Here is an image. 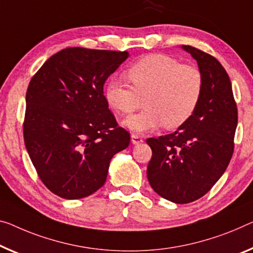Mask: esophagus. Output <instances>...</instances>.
Here are the masks:
<instances>
[{"label": "esophagus", "mask_w": 253, "mask_h": 253, "mask_svg": "<svg viewBox=\"0 0 253 253\" xmlns=\"http://www.w3.org/2000/svg\"><path fill=\"white\" fill-rule=\"evenodd\" d=\"M131 141H132V143H133V145H138V143L143 141V139L140 134H132L131 135Z\"/></svg>", "instance_id": "obj_1"}]
</instances>
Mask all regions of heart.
Listing matches in <instances>:
<instances>
[{
  "mask_svg": "<svg viewBox=\"0 0 253 253\" xmlns=\"http://www.w3.org/2000/svg\"><path fill=\"white\" fill-rule=\"evenodd\" d=\"M132 86L112 79L105 88V99L119 115L146 108L123 121L134 132L162 126L177 129L192 118L204 91V77L194 65L164 54H150L131 65L126 72Z\"/></svg>",
  "mask_w": 253,
  "mask_h": 253,
  "instance_id": "heart-1",
  "label": "heart"
}]
</instances>
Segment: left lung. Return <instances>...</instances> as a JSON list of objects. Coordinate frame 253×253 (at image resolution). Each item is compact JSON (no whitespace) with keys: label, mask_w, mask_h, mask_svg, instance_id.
<instances>
[{"label":"left lung","mask_w":253,"mask_h":253,"mask_svg":"<svg viewBox=\"0 0 253 253\" xmlns=\"http://www.w3.org/2000/svg\"><path fill=\"white\" fill-rule=\"evenodd\" d=\"M182 48L191 54L203 73V96L192 118L174 133L147 139L153 150L147 177L164 199L189 204L205 196L230 164L238 108L223 65L192 46Z\"/></svg>","instance_id":"1"}]
</instances>
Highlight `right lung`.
Masks as SVG:
<instances>
[{"instance_id":"obj_1","label":"right lung","mask_w":253,"mask_h":253,"mask_svg":"<svg viewBox=\"0 0 253 253\" xmlns=\"http://www.w3.org/2000/svg\"><path fill=\"white\" fill-rule=\"evenodd\" d=\"M127 52L64 48L42 65L26 94L23 138L46 188L63 199H81L106 181L112 157L130 133L118 126L104 84Z\"/></svg>"}]
</instances>
